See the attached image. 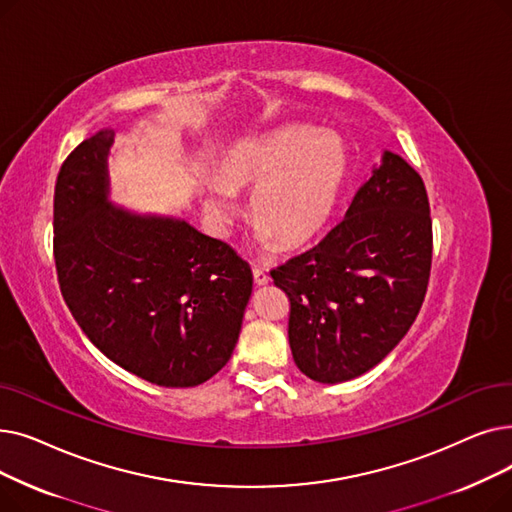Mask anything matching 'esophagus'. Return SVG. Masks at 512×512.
<instances>
[{
    "label": "esophagus",
    "mask_w": 512,
    "mask_h": 512,
    "mask_svg": "<svg viewBox=\"0 0 512 512\" xmlns=\"http://www.w3.org/2000/svg\"><path fill=\"white\" fill-rule=\"evenodd\" d=\"M252 273H254V283H256L258 287H262V285H266V283L271 281V277H269V271H266L264 266H254Z\"/></svg>",
    "instance_id": "1"
}]
</instances>
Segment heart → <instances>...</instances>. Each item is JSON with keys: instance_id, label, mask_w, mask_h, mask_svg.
Returning a JSON list of instances; mask_svg holds the SVG:
<instances>
[{"instance_id": "1", "label": "heart", "mask_w": 512, "mask_h": 512, "mask_svg": "<svg viewBox=\"0 0 512 512\" xmlns=\"http://www.w3.org/2000/svg\"><path fill=\"white\" fill-rule=\"evenodd\" d=\"M348 170L344 143L331 133L281 127L233 143L216 181L202 187V206L218 233L239 214L235 193L252 189L250 218L258 246L300 248L333 214Z\"/></svg>"}]
</instances>
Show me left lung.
Returning <instances> with one entry per match:
<instances>
[{"instance_id":"1","label":"left lung","mask_w":512,"mask_h":512,"mask_svg":"<svg viewBox=\"0 0 512 512\" xmlns=\"http://www.w3.org/2000/svg\"><path fill=\"white\" fill-rule=\"evenodd\" d=\"M431 271V216L421 175L383 150L346 210L312 250L271 273L289 296V348L319 383L360 377L415 323Z\"/></svg>"}]
</instances>
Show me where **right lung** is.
I'll return each mask as SVG.
<instances>
[{"instance_id": "add662e5", "label": "right lung", "mask_w": 512, "mask_h": 512, "mask_svg": "<svg viewBox=\"0 0 512 512\" xmlns=\"http://www.w3.org/2000/svg\"><path fill=\"white\" fill-rule=\"evenodd\" d=\"M112 131L85 139L60 168L54 258L66 306L89 342L125 371L193 387L231 358L252 269L185 218L110 200Z\"/></svg>"}]
</instances>
